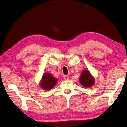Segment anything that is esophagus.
I'll use <instances>...</instances> for the list:
<instances>
[{
    "instance_id": "34e87169",
    "label": "esophagus",
    "mask_w": 127,
    "mask_h": 127,
    "mask_svg": "<svg viewBox=\"0 0 127 127\" xmlns=\"http://www.w3.org/2000/svg\"><path fill=\"white\" fill-rule=\"evenodd\" d=\"M64 79H65V80H68V79H69V76L68 75H65L64 76Z\"/></svg>"
}]
</instances>
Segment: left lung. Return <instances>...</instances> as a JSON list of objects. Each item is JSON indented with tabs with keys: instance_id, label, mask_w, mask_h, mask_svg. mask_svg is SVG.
Segmentation results:
<instances>
[{
	"instance_id": "left-lung-1",
	"label": "left lung",
	"mask_w": 127,
	"mask_h": 127,
	"mask_svg": "<svg viewBox=\"0 0 127 127\" xmlns=\"http://www.w3.org/2000/svg\"><path fill=\"white\" fill-rule=\"evenodd\" d=\"M79 82L84 87H91L94 84V78L90 74L88 70H84L82 71L79 78Z\"/></svg>"
}]
</instances>
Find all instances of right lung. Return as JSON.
I'll list each match as a JSON object with an SVG mask.
<instances>
[{"instance_id": "1", "label": "right lung", "mask_w": 127, "mask_h": 127, "mask_svg": "<svg viewBox=\"0 0 127 127\" xmlns=\"http://www.w3.org/2000/svg\"><path fill=\"white\" fill-rule=\"evenodd\" d=\"M57 82V79L53 77L49 73H45L42 77L40 85L45 90H50L54 87Z\"/></svg>"}]
</instances>
